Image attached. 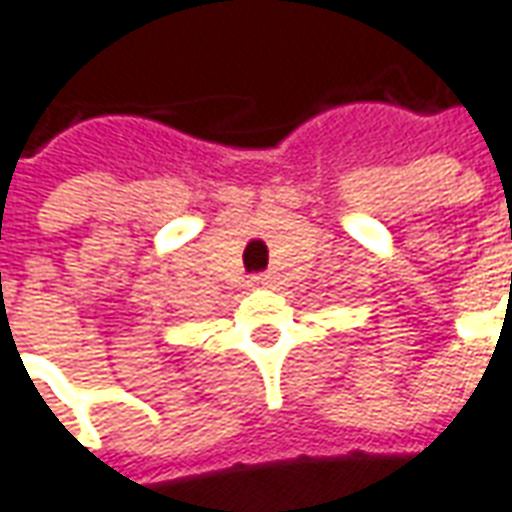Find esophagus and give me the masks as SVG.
<instances>
[{"label": "esophagus", "instance_id": "esophagus-1", "mask_svg": "<svg viewBox=\"0 0 512 512\" xmlns=\"http://www.w3.org/2000/svg\"><path fill=\"white\" fill-rule=\"evenodd\" d=\"M252 283H255L257 288H271L274 277H271V274H255V277H252Z\"/></svg>", "mask_w": 512, "mask_h": 512}]
</instances>
